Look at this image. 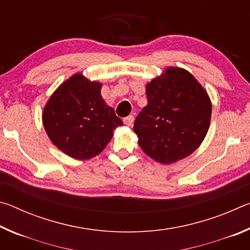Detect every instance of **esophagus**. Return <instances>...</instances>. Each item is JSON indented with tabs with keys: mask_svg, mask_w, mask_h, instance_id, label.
Returning a JSON list of instances; mask_svg holds the SVG:
<instances>
[{
	"mask_svg": "<svg viewBox=\"0 0 250 250\" xmlns=\"http://www.w3.org/2000/svg\"><path fill=\"white\" fill-rule=\"evenodd\" d=\"M133 120H134V117H133V116H128L126 118H125L124 122H125V125L131 126V125H133Z\"/></svg>",
	"mask_w": 250,
	"mask_h": 250,
	"instance_id": "34e87169",
	"label": "esophagus"
}]
</instances>
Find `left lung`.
Here are the masks:
<instances>
[{"label":"left lung","instance_id":"obj_1","mask_svg":"<svg viewBox=\"0 0 250 250\" xmlns=\"http://www.w3.org/2000/svg\"><path fill=\"white\" fill-rule=\"evenodd\" d=\"M147 104L133 131L146 155L171 164L191 155L209 128L211 101L204 87L181 67H167L146 86Z\"/></svg>","mask_w":250,"mask_h":250}]
</instances>
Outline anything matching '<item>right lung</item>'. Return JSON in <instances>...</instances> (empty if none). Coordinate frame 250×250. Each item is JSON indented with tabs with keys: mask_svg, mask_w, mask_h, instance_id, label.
<instances>
[{
	"mask_svg": "<svg viewBox=\"0 0 250 250\" xmlns=\"http://www.w3.org/2000/svg\"><path fill=\"white\" fill-rule=\"evenodd\" d=\"M101 88V83L77 73L65 80L45 104L42 118L46 133L70 158L89 160L98 155L113 131L124 125L105 104Z\"/></svg>",
	"mask_w": 250,
	"mask_h": 250,
	"instance_id": "obj_1",
	"label": "right lung"
}]
</instances>
